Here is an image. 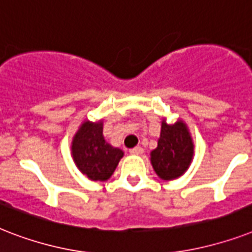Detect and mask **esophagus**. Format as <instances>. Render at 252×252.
<instances>
[{"label": "esophagus", "instance_id": "esophagus-1", "mask_svg": "<svg viewBox=\"0 0 252 252\" xmlns=\"http://www.w3.org/2000/svg\"><path fill=\"white\" fill-rule=\"evenodd\" d=\"M130 154H142L144 153V149H142L141 146H136V148H133V149L129 150Z\"/></svg>", "mask_w": 252, "mask_h": 252}]
</instances>
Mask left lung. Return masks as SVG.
Instances as JSON below:
<instances>
[{
	"instance_id": "1",
	"label": "left lung",
	"mask_w": 252,
	"mask_h": 252,
	"mask_svg": "<svg viewBox=\"0 0 252 252\" xmlns=\"http://www.w3.org/2000/svg\"><path fill=\"white\" fill-rule=\"evenodd\" d=\"M193 158V141L186 123L178 120L167 124L163 120L158 146L150 153V162L161 179L172 180L187 171Z\"/></svg>"
}]
</instances>
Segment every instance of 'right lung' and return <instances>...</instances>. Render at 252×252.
<instances>
[{
	"label": "right lung",
	"instance_id": "obj_1",
	"mask_svg": "<svg viewBox=\"0 0 252 252\" xmlns=\"http://www.w3.org/2000/svg\"><path fill=\"white\" fill-rule=\"evenodd\" d=\"M72 156L84 175L90 180L110 179L124 153L103 137V123L89 120L81 124L72 141Z\"/></svg>",
	"mask_w": 252,
	"mask_h": 252
}]
</instances>
